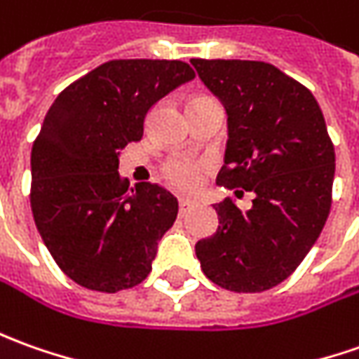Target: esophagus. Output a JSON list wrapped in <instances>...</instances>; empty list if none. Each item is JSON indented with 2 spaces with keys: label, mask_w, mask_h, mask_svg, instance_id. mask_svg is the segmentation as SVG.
<instances>
[{
  "label": "esophagus",
  "mask_w": 359,
  "mask_h": 359,
  "mask_svg": "<svg viewBox=\"0 0 359 359\" xmlns=\"http://www.w3.org/2000/svg\"><path fill=\"white\" fill-rule=\"evenodd\" d=\"M179 206H180V216H184V214H187V212H189L190 208L194 206V202L189 198H180Z\"/></svg>",
  "instance_id": "esophagus-1"
}]
</instances>
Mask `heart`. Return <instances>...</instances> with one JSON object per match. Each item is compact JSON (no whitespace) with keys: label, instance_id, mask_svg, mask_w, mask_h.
<instances>
[{"label":"heart","instance_id":"b5f03b06","mask_svg":"<svg viewBox=\"0 0 359 359\" xmlns=\"http://www.w3.org/2000/svg\"><path fill=\"white\" fill-rule=\"evenodd\" d=\"M163 175L172 189L180 192H192L200 187L202 177H204V165L196 161L175 157L169 159L163 167Z\"/></svg>","mask_w":359,"mask_h":359}]
</instances>
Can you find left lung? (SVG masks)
<instances>
[{
	"label": "left lung",
	"instance_id": "8db88e82",
	"mask_svg": "<svg viewBox=\"0 0 359 359\" xmlns=\"http://www.w3.org/2000/svg\"><path fill=\"white\" fill-rule=\"evenodd\" d=\"M190 62L228 114L216 182L253 192L250 210L231 198L214 204L220 226L196 243V257L222 289L267 291L301 265L330 214L336 155L323 109L309 88L269 62Z\"/></svg>",
	"mask_w": 359,
	"mask_h": 359
}]
</instances>
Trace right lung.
<instances>
[{
    "label": "right lung",
    "instance_id": "add662e5",
    "mask_svg": "<svg viewBox=\"0 0 359 359\" xmlns=\"http://www.w3.org/2000/svg\"><path fill=\"white\" fill-rule=\"evenodd\" d=\"M192 78L182 60H109L46 111L31 151V210L46 250L80 287L118 292L151 271L179 200L153 182L129 187L119 151L143 137L149 109Z\"/></svg>",
    "mask_w": 359,
    "mask_h": 359
}]
</instances>
